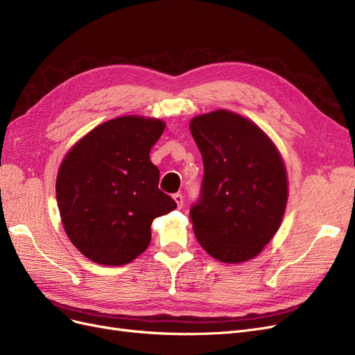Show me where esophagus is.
<instances>
[{
    "label": "esophagus",
    "instance_id": "34e87169",
    "mask_svg": "<svg viewBox=\"0 0 355 355\" xmlns=\"http://www.w3.org/2000/svg\"><path fill=\"white\" fill-rule=\"evenodd\" d=\"M174 200H175V203H177V207H178V209H181L182 207H184V196H182L181 193H175L174 194Z\"/></svg>",
    "mask_w": 355,
    "mask_h": 355
}]
</instances>
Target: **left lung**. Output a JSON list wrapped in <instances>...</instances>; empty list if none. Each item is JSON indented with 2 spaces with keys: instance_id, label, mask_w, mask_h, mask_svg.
I'll list each match as a JSON object with an SVG mask.
<instances>
[{
  "instance_id": "1",
  "label": "left lung",
  "mask_w": 355,
  "mask_h": 355,
  "mask_svg": "<svg viewBox=\"0 0 355 355\" xmlns=\"http://www.w3.org/2000/svg\"><path fill=\"white\" fill-rule=\"evenodd\" d=\"M190 131L203 159L194 236L215 259L257 257L279 230L288 178L276 146L255 123L228 110L194 118Z\"/></svg>"
}]
</instances>
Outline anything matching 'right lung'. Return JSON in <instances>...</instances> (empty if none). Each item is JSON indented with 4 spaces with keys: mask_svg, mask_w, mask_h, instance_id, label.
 Returning <instances> with one entry per match:
<instances>
[{
    "mask_svg": "<svg viewBox=\"0 0 355 355\" xmlns=\"http://www.w3.org/2000/svg\"><path fill=\"white\" fill-rule=\"evenodd\" d=\"M164 130L157 119H112L63 159L55 196L64 232L97 264H128L150 243L156 216L177 208L157 187L159 169L148 156Z\"/></svg>",
    "mask_w": 355,
    "mask_h": 355,
    "instance_id": "right-lung-1",
    "label": "right lung"
}]
</instances>
